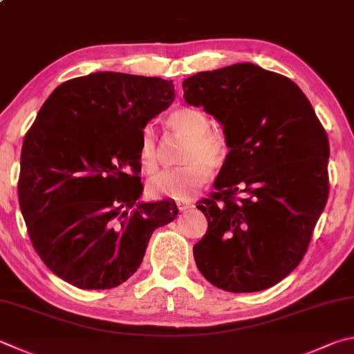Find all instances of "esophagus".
Returning a JSON list of instances; mask_svg holds the SVG:
<instances>
[{"mask_svg": "<svg viewBox=\"0 0 354 354\" xmlns=\"http://www.w3.org/2000/svg\"><path fill=\"white\" fill-rule=\"evenodd\" d=\"M176 207L183 212V210H187L190 207H194V203H192V201H176Z\"/></svg>", "mask_w": 354, "mask_h": 354, "instance_id": "esophagus-1", "label": "esophagus"}]
</instances>
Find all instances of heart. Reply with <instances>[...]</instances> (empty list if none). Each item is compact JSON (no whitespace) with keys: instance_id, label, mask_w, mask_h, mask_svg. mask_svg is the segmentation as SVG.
Returning a JSON list of instances; mask_svg holds the SVG:
<instances>
[{"instance_id":"1","label":"heart","mask_w":354,"mask_h":354,"mask_svg":"<svg viewBox=\"0 0 354 354\" xmlns=\"http://www.w3.org/2000/svg\"><path fill=\"white\" fill-rule=\"evenodd\" d=\"M167 127L187 139L184 147V165L165 170L150 179L151 195L189 199L209 181L210 167L218 169L229 156V144L223 133L210 130V119L195 106H179L167 115ZM139 164L147 171H156L159 167L158 139L151 125L142 128L138 149Z\"/></svg>"}]
</instances>
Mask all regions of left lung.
<instances>
[{
    "mask_svg": "<svg viewBox=\"0 0 354 354\" xmlns=\"http://www.w3.org/2000/svg\"><path fill=\"white\" fill-rule=\"evenodd\" d=\"M189 105L221 122L229 156L194 246L199 272L229 292L271 288L297 268L328 199L330 144L301 89L252 63L183 82Z\"/></svg>",
    "mask_w": 354,
    "mask_h": 354,
    "instance_id": "8db88e82",
    "label": "left lung"
}]
</instances>
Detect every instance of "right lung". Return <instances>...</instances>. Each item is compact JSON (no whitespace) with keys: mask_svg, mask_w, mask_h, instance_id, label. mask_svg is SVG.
<instances>
[{"mask_svg":"<svg viewBox=\"0 0 354 354\" xmlns=\"http://www.w3.org/2000/svg\"><path fill=\"white\" fill-rule=\"evenodd\" d=\"M175 99L171 80L94 73L57 86L26 133L18 199L35 252L80 289H111L138 271L173 201L142 203V128Z\"/></svg>","mask_w":354,"mask_h":354,"instance_id":"add662e5","label":"right lung"}]
</instances>
